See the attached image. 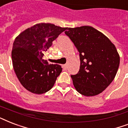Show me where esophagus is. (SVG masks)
Returning a JSON list of instances; mask_svg holds the SVG:
<instances>
[{
	"instance_id": "obj_1",
	"label": "esophagus",
	"mask_w": 128,
	"mask_h": 128,
	"mask_svg": "<svg viewBox=\"0 0 128 128\" xmlns=\"http://www.w3.org/2000/svg\"><path fill=\"white\" fill-rule=\"evenodd\" d=\"M62 67H63V68H64V70H66V69H67V65H66V64H64V65L62 66Z\"/></svg>"
}]
</instances>
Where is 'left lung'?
<instances>
[{"label": "left lung", "mask_w": 128, "mask_h": 128, "mask_svg": "<svg viewBox=\"0 0 128 128\" xmlns=\"http://www.w3.org/2000/svg\"><path fill=\"white\" fill-rule=\"evenodd\" d=\"M65 34L79 52L80 70L71 75L76 90L86 96L100 94L114 80L120 66L115 45L90 26L67 27Z\"/></svg>", "instance_id": "1"}]
</instances>
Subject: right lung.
Instances as JSON below:
<instances>
[{"label":"right lung","instance_id":"add662e5","mask_svg":"<svg viewBox=\"0 0 128 128\" xmlns=\"http://www.w3.org/2000/svg\"><path fill=\"white\" fill-rule=\"evenodd\" d=\"M66 27L52 23H38L21 32L14 41L12 66L23 87L35 94H43L53 87L62 68L43 59L44 52Z\"/></svg>","mask_w":128,"mask_h":128}]
</instances>
